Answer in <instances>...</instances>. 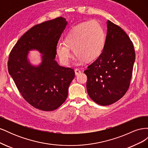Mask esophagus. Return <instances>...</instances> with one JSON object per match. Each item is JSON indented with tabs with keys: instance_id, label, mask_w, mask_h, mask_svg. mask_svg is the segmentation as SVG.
Segmentation results:
<instances>
[{
	"instance_id": "obj_1",
	"label": "esophagus",
	"mask_w": 148,
	"mask_h": 148,
	"mask_svg": "<svg viewBox=\"0 0 148 148\" xmlns=\"http://www.w3.org/2000/svg\"><path fill=\"white\" fill-rule=\"evenodd\" d=\"M75 75H79V74H80V73H82V71L80 70L79 69H76L75 70Z\"/></svg>"
}]
</instances>
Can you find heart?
Masks as SVG:
<instances>
[{"mask_svg":"<svg viewBox=\"0 0 148 148\" xmlns=\"http://www.w3.org/2000/svg\"><path fill=\"white\" fill-rule=\"evenodd\" d=\"M106 34L102 26L96 21L83 22L75 26L64 38L59 41L56 51L61 63L68 65L71 57L70 49L76 55L75 62H91L97 59L104 50Z\"/></svg>","mask_w":148,"mask_h":148,"instance_id":"1","label":"heart"}]
</instances>
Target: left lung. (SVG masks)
<instances>
[{
    "label": "left lung",
    "mask_w": 148,
    "mask_h": 148,
    "mask_svg": "<svg viewBox=\"0 0 148 148\" xmlns=\"http://www.w3.org/2000/svg\"><path fill=\"white\" fill-rule=\"evenodd\" d=\"M107 27L103 52L84 71L89 96L101 106L110 105L125 95L135 60L133 44L127 33L110 20Z\"/></svg>",
    "instance_id": "obj_1"
}]
</instances>
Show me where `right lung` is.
<instances>
[{"label":"right lung","mask_w":148,"mask_h":148,"mask_svg":"<svg viewBox=\"0 0 148 148\" xmlns=\"http://www.w3.org/2000/svg\"><path fill=\"white\" fill-rule=\"evenodd\" d=\"M63 17L34 26L18 39L10 52L8 70L24 99L43 111L57 109L65 101L75 77L71 68L60 66L55 60L56 44L67 25ZM41 53L42 62L30 64L29 52Z\"/></svg>","instance_id":"1"}]
</instances>
